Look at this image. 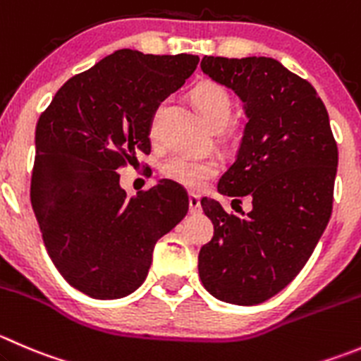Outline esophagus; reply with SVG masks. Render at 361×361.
I'll list each match as a JSON object with an SVG mask.
<instances>
[{
  "instance_id": "1",
  "label": "esophagus",
  "mask_w": 361,
  "mask_h": 361,
  "mask_svg": "<svg viewBox=\"0 0 361 361\" xmlns=\"http://www.w3.org/2000/svg\"><path fill=\"white\" fill-rule=\"evenodd\" d=\"M188 206H190V213H201V197L197 194H188Z\"/></svg>"
}]
</instances>
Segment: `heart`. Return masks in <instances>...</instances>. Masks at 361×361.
Segmentation results:
<instances>
[{"label":"heart","instance_id":"1","mask_svg":"<svg viewBox=\"0 0 361 361\" xmlns=\"http://www.w3.org/2000/svg\"><path fill=\"white\" fill-rule=\"evenodd\" d=\"M192 102L199 109V113L204 116L209 127L215 130L226 127L229 121L231 113H233V99H231L229 92L219 82L213 80H202V82L195 84L190 92ZM159 111L157 109L155 116L152 121V135L157 132V118H159ZM164 176L171 181H176L178 185H183L187 188H201L209 178L215 176L219 173V162L213 159H194V157L187 155H173L162 164L160 167Z\"/></svg>","mask_w":361,"mask_h":361}]
</instances>
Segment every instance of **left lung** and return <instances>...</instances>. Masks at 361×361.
<instances>
[{
  "label": "left lung",
  "mask_w": 361,
  "mask_h": 361,
  "mask_svg": "<svg viewBox=\"0 0 361 361\" xmlns=\"http://www.w3.org/2000/svg\"><path fill=\"white\" fill-rule=\"evenodd\" d=\"M201 68L245 102L248 123L219 192L248 195L252 212L238 216L201 199L213 238L199 252V277L222 302L257 305L302 271L326 229L337 142L312 84L277 59L204 56Z\"/></svg>",
  "instance_id": "obj_1"
}]
</instances>
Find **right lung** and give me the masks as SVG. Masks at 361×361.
<instances>
[{"instance_id": "right-lung-1", "label": "right lung", "mask_w": 361, "mask_h": 361, "mask_svg": "<svg viewBox=\"0 0 361 361\" xmlns=\"http://www.w3.org/2000/svg\"><path fill=\"white\" fill-rule=\"evenodd\" d=\"M197 63L120 49L70 77L38 118L31 204L52 262L84 295L134 293L157 241L187 215L188 195L176 183L162 180L128 199L116 171L152 152L157 107Z\"/></svg>"}]
</instances>
